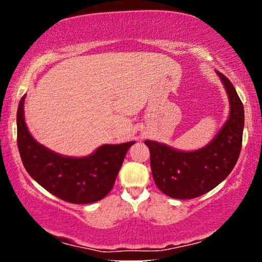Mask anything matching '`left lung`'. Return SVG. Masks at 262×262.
<instances>
[{"label":"left lung","mask_w":262,"mask_h":262,"mask_svg":"<svg viewBox=\"0 0 262 262\" xmlns=\"http://www.w3.org/2000/svg\"><path fill=\"white\" fill-rule=\"evenodd\" d=\"M229 99V118L212 141L193 151H182L155 141L150 150L152 178L160 191L175 199L203 195L225 180L237 162L242 146L245 110L230 81L216 71Z\"/></svg>","instance_id":"1"}]
</instances>
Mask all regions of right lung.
<instances>
[{"label":"right lung","mask_w":262,"mask_h":262,"mask_svg":"<svg viewBox=\"0 0 262 262\" xmlns=\"http://www.w3.org/2000/svg\"><path fill=\"white\" fill-rule=\"evenodd\" d=\"M25 98L17 107L16 126L17 148L27 173L64 202L91 204L105 198L113 188L127 150L136 142L103 144L83 157L63 156L32 137L25 123Z\"/></svg>","instance_id":"obj_1"}]
</instances>
